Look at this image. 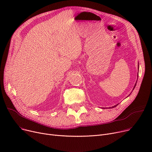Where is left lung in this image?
Masks as SVG:
<instances>
[{
  "instance_id": "1",
  "label": "left lung",
  "mask_w": 152,
  "mask_h": 152,
  "mask_svg": "<svg viewBox=\"0 0 152 152\" xmlns=\"http://www.w3.org/2000/svg\"><path fill=\"white\" fill-rule=\"evenodd\" d=\"M139 63H138V73H137V78H138V76H139ZM137 81H136V83H137ZM136 83H135V85H134V88H133V89H132V91L134 89V88H135V86H136ZM129 94V95H130ZM129 95H128V96H129ZM128 96H127V97H128ZM118 105V104L117 105H115V106H113V107H109V108H114V107H116L117 105Z\"/></svg>"
}]
</instances>
